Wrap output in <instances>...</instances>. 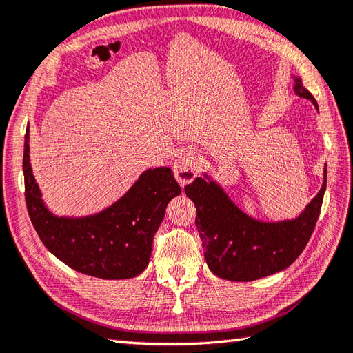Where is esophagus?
<instances>
[{"mask_svg":"<svg viewBox=\"0 0 353 353\" xmlns=\"http://www.w3.org/2000/svg\"><path fill=\"white\" fill-rule=\"evenodd\" d=\"M202 166L201 154L194 150H185L176 157L174 163V174L178 183L185 185L192 183L198 176Z\"/></svg>","mask_w":353,"mask_h":353,"instance_id":"esophagus-1","label":"esophagus"}]
</instances>
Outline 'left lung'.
Instances as JSON below:
<instances>
[{
    "mask_svg": "<svg viewBox=\"0 0 353 353\" xmlns=\"http://www.w3.org/2000/svg\"><path fill=\"white\" fill-rule=\"evenodd\" d=\"M294 83L296 95L317 107L301 78H294ZM184 190L196 207V228L210 270L222 279L248 283L284 270L302 254L322 208L326 169L322 189L303 213L276 223L255 221L243 213L214 181L196 178Z\"/></svg>",
    "mask_w": 353,
    "mask_h": 353,
    "instance_id": "left-lung-1",
    "label": "left lung"
}]
</instances>
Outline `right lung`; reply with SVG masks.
Returning a JSON list of instances; mask_svg holds the SVG:
<instances>
[{
    "label": "right lung",
    "mask_w": 353,
    "mask_h": 353,
    "mask_svg": "<svg viewBox=\"0 0 353 353\" xmlns=\"http://www.w3.org/2000/svg\"><path fill=\"white\" fill-rule=\"evenodd\" d=\"M28 128L23 145L26 203L45 248L70 269L103 279H128L142 273L168 203L181 193L169 168L143 172L112 207L85 217H59L45 207L30 166Z\"/></svg>",
    "instance_id": "right-lung-1"
}]
</instances>
